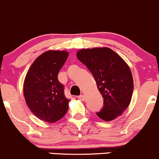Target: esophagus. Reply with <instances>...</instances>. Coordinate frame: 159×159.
<instances>
[{
    "label": "esophagus",
    "instance_id": "esophagus-1",
    "mask_svg": "<svg viewBox=\"0 0 159 159\" xmlns=\"http://www.w3.org/2000/svg\"><path fill=\"white\" fill-rule=\"evenodd\" d=\"M78 99H79L80 100H81V101H84V99H85L84 95H83V94H81V95L78 96Z\"/></svg>",
    "mask_w": 159,
    "mask_h": 159
}]
</instances>
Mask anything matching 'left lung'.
<instances>
[{
    "label": "left lung",
    "instance_id": "8db88e82",
    "mask_svg": "<svg viewBox=\"0 0 159 159\" xmlns=\"http://www.w3.org/2000/svg\"><path fill=\"white\" fill-rule=\"evenodd\" d=\"M77 57L92 73L103 98L102 109L96 112L98 117L109 121L121 116L130 104L134 90L128 64L108 48L83 49Z\"/></svg>",
    "mask_w": 159,
    "mask_h": 159
}]
</instances>
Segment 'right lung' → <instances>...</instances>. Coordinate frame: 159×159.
I'll return each mask as SVG.
<instances>
[{
  "label": "right lung",
  "instance_id": "1",
  "mask_svg": "<svg viewBox=\"0 0 159 159\" xmlns=\"http://www.w3.org/2000/svg\"><path fill=\"white\" fill-rule=\"evenodd\" d=\"M66 51L49 50L38 57L26 75L23 93L26 103L39 119L53 123L61 119L69 109V99L58 73L68 58Z\"/></svg>",
  "mask_w": 159,
  "mask_h": 159
}]
</instances>
